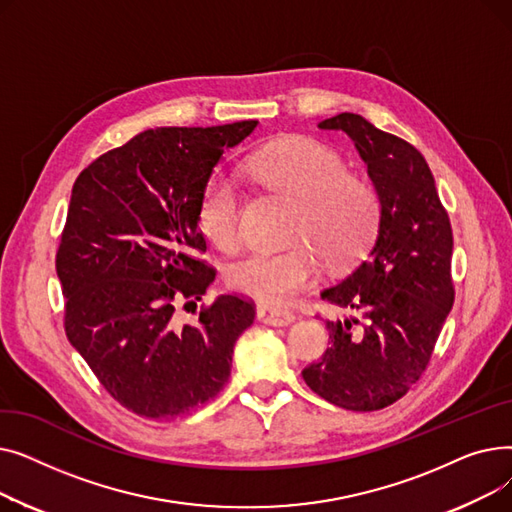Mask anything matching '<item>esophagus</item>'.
I'll return each mask as SVG.
<instances>
[{
  "label": "esophagus",
  "instance_id": "34e87169",
  "mask_svg": "<svg viewBox=\"0 0 512 512\" xmlns=\"http://www.w3.org/2000/svg\"><path fill=\"white\" fill-rule=\"evenodd\" d=\"M257 319L261 321V324L282 328V326H290L292 324L294 313L292 311H284V309L267 307V305H259L257 307Z\"/></svg>",
  "mask_w": 512,
  "mask_h": 512
}]
</instances>
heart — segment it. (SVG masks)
I'll use <instances>...</instances> for the list:
<instances>
[{
	"label": "heart",
	"instance_id": "1",
	"mask_svg": "<svg viewBox=\"0 0 512 512\" xmlns=\"http://www.w3.org/2000/svg\"><path fill=\"white\" fill-rule=\"evenodd\" d=\"M251 172L301 201L297 236L311 240L328 263L355 257L371 238L380 215V199L371 182L348 174L346 159L332 147L309 137H288L259 149ZM245 191L230 172H215L201 197L199 224L215 247L230 249L242 234ZM317 274L309 247H255L226 270L232 290L267 307H284Z\"/></svg>",
	"mask_w": 512,
	"mask_h": 512
}]
</instances>
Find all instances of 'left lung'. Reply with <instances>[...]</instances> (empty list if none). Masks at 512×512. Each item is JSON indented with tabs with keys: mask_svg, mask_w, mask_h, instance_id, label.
Instances as JSON below:
<instances>
[{
	"mask_svg": "<svg viewBox=\"0 0 512 512\" xmlns=\"http://www.w3.org/2000/svg\"><path fill=\"white\" fill-rule=\"evenodd\" d=\"M317 126L353 139L380 220L363 259L321 290V299L355 315L326 321L330 348L303 380L336 407L380 411L421 378L452 309V228L432 170L411 143L348 112Z\"/></svg>",
	"mask_w": 512,
	"mask_h": 512,
	"instance_id": "8db88e82",
	"label": "left lung"
}]
</instances>
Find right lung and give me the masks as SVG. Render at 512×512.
I'll list each match as a JSON object with an SVG mask.
<instances>
[{
	"mask_svg": "<svg viewBox=\"0 0 512 512\" xmlns=\"http://www.w3.org/2000/svg\"><path fill=\"white\" fill-rule=\"evenodd\" d=\"M257 120L211 128L145 130L78 174L56 270L64 328L120 405L168 421L218 396L230 378L238 336L255 307L222 294L180 324L176 307L201 301L215 272L199 207L224 151ZM184 305V309H186Z\"/></svg>",
	"mask_w": 512,
	"mask_h": 512,
	"instance_id": "add662e5",
	"label": "right lung"
}]
</instances>
